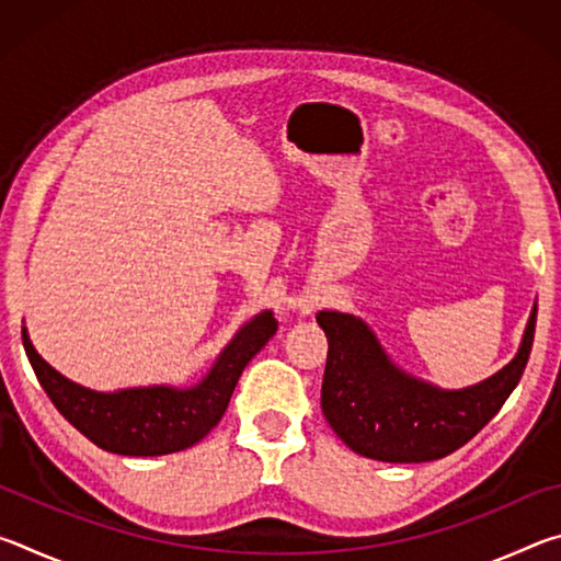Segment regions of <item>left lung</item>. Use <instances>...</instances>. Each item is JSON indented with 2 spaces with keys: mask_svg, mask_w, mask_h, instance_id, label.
Returning a JSON list of instances; mask_svg holds the SVG:
<instances>
[{
  "mask_svg": "<svg viewBox=\"0 0 561 561\" xmlns=\"http://www.w3.org/2000/svg\"><path fill=\"white\" fill-rule=\"evenodd\" d=\"M317 321L329 339L321 411L334 433L366 458L428 462L474 438L515 391L535 341L537 309L512 364L462 391H440L398 371L356 317L319 311Z\"/></svg>",
  "mask_w": 561,
  "mask_h": 561,
  "instance_id": "1",
  "label": "left lung"
}]
</instances>
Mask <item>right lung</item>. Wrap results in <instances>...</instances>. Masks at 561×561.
<instances>
[{
	"instance_id": "1",
	"label": "right lung",
	"mask_w": 561,
	"mask_h": 561,
	"mask_svg": "<svg viewBox=\"0 0 561 561\" xmlns=\"http://www.w3.org/2000/svg\"><path fill=\"white\" fill-rule=\"evenodd\" d=\"M274 331L277 319L272 311H262L230 341L205 381L187 391L165 386L130 388L118 393L89 391L54 371L36 354L24 329L22 341L46 396L76 431L101 450L148 458L185 450L220 423L244 366L274 336Z\"/></svg>"
}]
</instances>
